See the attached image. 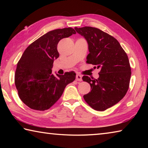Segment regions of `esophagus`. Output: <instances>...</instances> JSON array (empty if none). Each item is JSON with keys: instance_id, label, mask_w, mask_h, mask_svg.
<instances>
[{"instance_id": "obj_1", "label": "esophagus", "mask_w": 148, "mask_h": 148, "mask_svg": "<svg viewBox=\"0 0 148 148\" xmlns=\"http://www.w3.org/2000/svg\"><path fill=\"white\" fill-rule=\"evenodd\" d=\"M76 78L77 81H80V82H81L82 80V76L80 74H77L76 76Z\"/></svg>"}]
</instances>
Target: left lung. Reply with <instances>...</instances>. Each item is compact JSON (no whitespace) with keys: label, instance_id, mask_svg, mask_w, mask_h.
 Listing matches in <instances>:
<instances>
[{"label":"left lung","instance_id":"1","mask_svg":"<svg viewBox=\"0 0 148 148\" xmlns=\"http://www.w3.org/2000/svg\"><path fill=\"white\" fill-rule=\"evenodd\" d=\"M88 43V64L100 69L99 78L84 76L91 91L84 95L92 109L104 111L119 102L128 91L131 69L127 53L117 40L95 27H75Z\"/></svg>","mask_w":148,"mask_h":148}]
</instances>
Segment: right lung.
<instances>
[{
	"instance_id": "obj_1",
	"label": "right lung",
	"mask_w": 148,
	"mask_h": 148,
	"mask_svg": "<svg viewBox=\"0 0 148 148\" xmlns=\"http://www.w3.org/2000/svg\"><path fill=\"white\" fill-rule=\"evenodd\" d=\"M76 34L74 29L49 31L27 47L17 62L15 84L20 99L30 108L44 111L58 101L76 73L52 74L53 61L59 56L57 44L61 39Z\"/></svg>"
}]
</instances>
